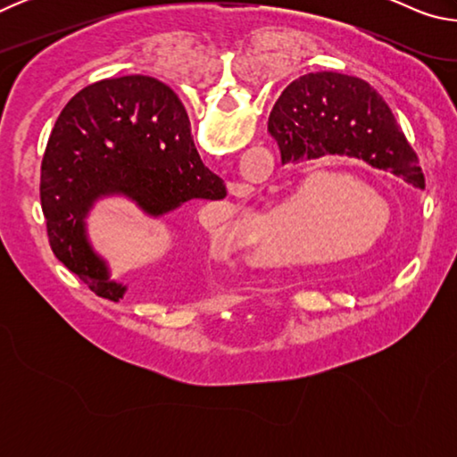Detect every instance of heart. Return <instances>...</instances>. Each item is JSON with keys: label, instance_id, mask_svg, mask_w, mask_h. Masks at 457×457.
I'll return each mask as SVG.
<instances>
[{"label": "heart", "instance_id": "b5f03b06", "mask_svg": "<svg viewBox=\"0 0 457 457\" xmlns=\"http://www.w3.org/2000/svg\"><path fill=\"white\" fill-rule=\"evenodd\" d=\"M337 214L345 218L347 235L361 245H346L331 234ZM276 226L303 229L306 242L298 250V262L320 264L343 258L357 250H369L381 242L391 226L389 207L370 197L369 189L357 179L338 173L314 175L292 189L280 204L264 215ZM213 242L223 250H245L242 229L223 226L213 231Z\"/></svg>", "mask_w": 457, "mask_h": 457}]
</instances>
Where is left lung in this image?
<instances>
[{
	"mask_svg": "<svg viewBox=\"0 0 457 457\" xmlns=\"http://www.w3.org/2000/svg\"><path fill=\"white\" fill-rule=\"evenodd\" d=\"M268 133L282 165L338 154L365 161L415 187H425L417 154L395 114L369 82L338 72H311L284 88L270 112Z\"/></svg>",
	"mask_w": 457,
	"mask_h": 457,
	"instance_id": "1",
	"label": "left lung"
}]
</instances>
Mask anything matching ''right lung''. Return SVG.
Instances as JSON below:
<instances>
[{
    "label": "right lung",
    "instance_id": "1",
    "mask_svg": "<svg viewBox=\"0 0 457 457\" xmlns=\"http://www.w3.org/2000/svg\"><path fill=\"white\" fill-rule=\"evenodd\" d=\"M111 193L135 199L149 215L228 195L199 157L181 100L151 76L82 88L62 108L42 161L40 204L54 256L96 296L119 303L125 286L108 280L84 236L95 199Z\"/></svg>",
    "mask_w": 457,
    "mask_h": 457
}]
</instances>
